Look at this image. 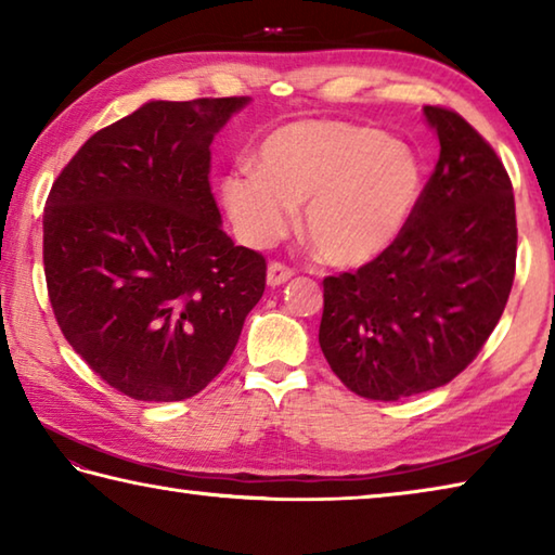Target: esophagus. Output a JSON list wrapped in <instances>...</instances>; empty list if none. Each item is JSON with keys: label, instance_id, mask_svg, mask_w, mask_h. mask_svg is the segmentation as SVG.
Masks as SVG:
<instances>
[{"label": "esophagus", "instance_id": "1", "mask_svg": "<svg viewBox=\"0 0 555 555\" xmlns=\"http://www.w3.org/2000/svg\"><path fill=\"white\" fill-rule=\"evenodd\" d=\"M294 274H296V271L291 269V267L281 264V261H271L269 269H267V284H269L271 288H276V286H281V284H286L288 279H294Z\"/></svg>", "mask_w": 555, "mask_h": 555}]
</instances>
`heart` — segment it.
I'll use <instances>...</instances> for the list:
<instances>
[{"instance_id":"b5f03b06","label":"heart","mask_w":555,"mask_h":555,"mask_svg":"<svg viewBox=\"0 0 555 555\" xmlns=\"http://www.w3.org/2000/svg\"><path fill=\"white\" fill-rule=\"evenodd\" d=\"M424 191L416 152L379 129L331 119L279 127L255 168L222 178V201L240 237L267 247L304 203L300 230L333 267H362L406 228Z\"/></svg>"}]
</instances>
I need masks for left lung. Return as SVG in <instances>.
Masks as SVG:
<instances>
[{
    "mask_svg": "<svg viewBox=\"0 0 555 555\" xmlns=\"http://www.w3.org/2000/svg\"><path fill=\"white\" fill-rule=\"evenodd\" d=\"M440 156L391 247L323 281L318 343L357 397L397 401L455 379L504 313L516 267L512 181L453 109L424 107Z\"/></svg>",
    "mask_w": 555,
    "mask_h": 555,
    "instance_id": "left-lung-1",
    "label": "left lung"
}]
</instances>
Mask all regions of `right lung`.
Returning <instances> with one entry per match:
<instances>
[{
  "instance_id": "obj_1",
  "label": "right lung",
  "mask_w": 555,
  "mask_h": 555,
  "mask_svg": "<svg viewBox=\"0 0 555 555\" xmlns=\"http://www.w3.org/2000/svg\"><path fill=\"white\" fill-rule=\"evenodd\" d=\"M249 98L152 100L92 134L49 193L43 267L65 340L137 401H183L228 364L267 286L210 191V144Z\"/></svg>"
}]
</instances>
